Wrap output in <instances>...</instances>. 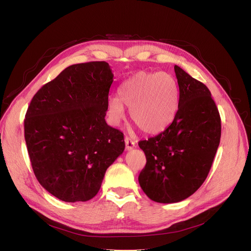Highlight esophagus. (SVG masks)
I'll list each match as a JSON object with an SVG mask.
<instances>
[{"mask_svg": "<svg viewBox=\"0 0 251 251\" xmlns=\"http://www.w3.org/2000/svg\"><path fill=\"white\" fill-rule=\"evenodd\" d=\"M125 143H126V150H127V151H131L136 147V142L130 137L125 138Z\"/></svg>", "mask_w": 251, "mask_h": 251, "instance_id": "1", "label": "esophagus"}]
</instances>
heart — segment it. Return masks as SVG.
<instances>
[{
  "mask_svg": "<svg viewBox=\"0 0 251 251\" xmlns=\"http://www.w3.org/2000/svg\"><path fill=\"white\" fill-rule=\"evenodd\" d=\"M125 105L143 132L158 134L175 119L179 108V87L165 72L136 73L118 89V97L109 98L107 113L111 124L118 125L125 117Z\"/></svg>",
  "mask_w": 251,
  "mask_h": 251,
  "instance_id": "obj_1",
  "label": "heart"
}]
</instances>
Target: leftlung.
I'll return each mask as SVG.
<instances>
[{"label": "left lung", "instance_id": "left-lung-1", "mask_svg": "<svg viewBox=\"0 0 251 251\" xmlns=\"http://www.w3.org/2000/svg\"><path fill=\"white\" fill-rule=\"evenodd\" d=\"M175 73L176 117L163 132L138 143L147 157L139 184L158 203L180 202L203 184L221 138V118L208 88L178 66Z\"/></svg>", "mask_w": 251, "mask_h": 251}]
</instances>
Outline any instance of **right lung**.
Returning a JSON list of instances; mask_svg holds the SVG:
<instances>
[{
    "label": "right lung",
    "instance_id": "obj_1",
    "mask_svg": "<svg viewBox=\"0 0 251 251\" xmlns=\"http://www.w3.org/2000/svg\"><path fill=\"white\" fill-rule=\"evenodd\" d=\"M114 75L108 63L69 66L30 102L25 140L36 179L57 199L85 202L124 153V134L105 123Z\"/></svg>",
    "mask_w": 251,
    "mask_h": 251
}]
</instances>
